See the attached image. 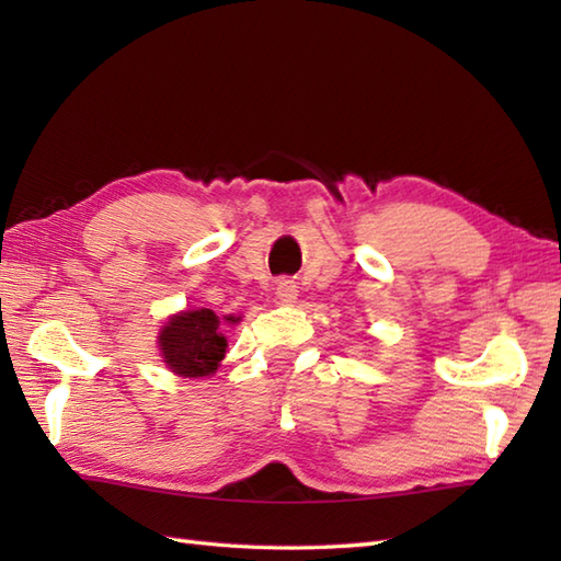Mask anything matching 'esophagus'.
Wrapping results in <instances>:
<instances>
[{
	"instance_id": "34e87169",
	"label": "esophagus",
	"mask_w": 561,
	"mask_h": 561,
	"mask_svg": "<svg viewBox=\"0 0 561 561\" xmlns=\"http://www.w3.org/2000/svg\"><path fill=\"white\" fill-rule=\"evenodd\" d=\"M274 296H277V301L282 306H291L296 301V296H299V287H296L294 279H279L277 287H274Z\"/></svg>"
}]
</instances>
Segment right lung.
<instances>
[{
    "label": "right lung",
    "instance_id": "1",
    "mask_svg": "<svg viewBox=\"0 0 561 561\" xmlns=\"http://www.w3.org/2000/svg\"><path fill=\"white\" fill-rule=\"evenodd\" d=\"M236 316L219 318L209 308H195L169 318L159 332V350L163 364L183 378L211 376L226 356V332L236 325Z\"/></svg>",
    "mask_w": 561,
    "mask_h": 561
}]
</instances>
